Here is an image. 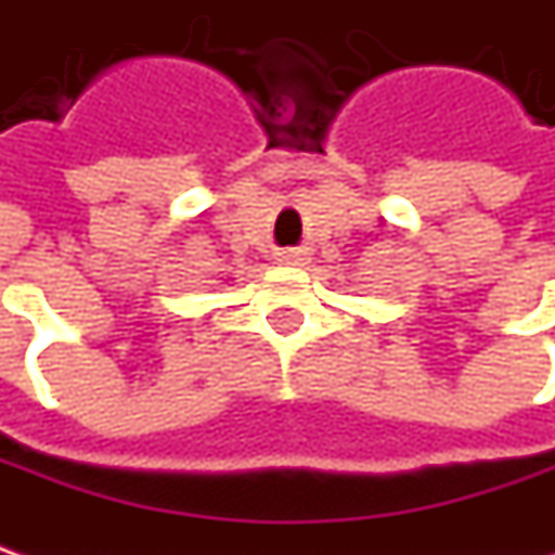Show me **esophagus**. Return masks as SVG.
I'll return each instance as SVG.
<instances>
[{
    "mask_svg": "<svg viewBox=\"0 0 555 555\" xmlns=\"http://www.w3.org/2000/svg\"><path fill=\"white\" fill-rule=\"evenodd\" d=\"M278 262H284V266H306V253L302 249H281Z\"/></svg>",
    "mask_w": 555,
    "mask_h": 555,
    "instance_id": "1",
    "label": "esophagus"
}]
</instances>
